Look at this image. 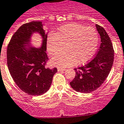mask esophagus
Wrapping results in <instances>:
<instances>
[{"label":"esophagus","mask_w":124,"mask_h":124,"mask_svg":"<svg viewBox=\"0 0 124 124\" xmlns=\"http://www.w3.org/2000/svg\"><path fill=\"white\" fill-rule=\"evenodd\" d=\"M65 69H63V68H61V67H59V68L57 69V70L59 71V72H62V71H64L65 70Z\"/></svg>","instance_id":"34e87169"}]
</instances>
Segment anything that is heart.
I'll list each match as a JSON object with an SVG mask.
<instances>
[{
    "label": "heart",
    "instance_id": "1",
    "mask_svg": "<svg viewBox=\"0 0 124 124\" xmlns=\"http://www.w3.org/2000/svg\"><path fill=\"white\" fill-rule=\"evenodd\" d=\"M99 35L96 30L80 23H68L61 27L55 34L47 37V49L51 55L55 56L52 63L59 67L80 65L93 58L97 49Z\"/></svg>",
    "mask_w": 124,
    "mask_h": 124
}]
</instances>
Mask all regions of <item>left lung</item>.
I'll return each mask as SVG.
<instances>
[{"mask_svg":"<svg viewBox=\"0 0 124 124\" xmlns=\"http://www.w3.org/2000/svg\"><path fill=\"white\" fill-rule=\"evenodd\" d=\"M101 35V44L95 56L87 64L75 68V78L70 82L77 92L90 93L97 90L104 83L111 70L114 62V50L106 31L96 24Z\"/></svg>","mask_w":124,"mask_h":124,"instance_id":"8db88e82","label":"left lung"}]
</instances>
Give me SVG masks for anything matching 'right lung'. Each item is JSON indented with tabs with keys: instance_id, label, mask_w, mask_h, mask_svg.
Wrapping results in <instances>:
<instances>
[{
	"instance_id": "right-lung-1",
	"label": "right lung",
	"mask_w": 124,
	"mask_h": 124,
	"mask_svg": "<svg viewBox=\"0 0 124 124\" xmlns=\"http://www.w3.org/2000/svg\"><path fill=\"white\" fill-rule=\"evenodd\" d=\"M35 31L43 36V46L40 49L31 47L27 50L25 44ZM47 40L42 22L32 21L21 25L7 46V62L10 75L19 89L31 95L46 93L57 72L55 67L50 69L46 67L49 61L46 52Z\"/></svg>"
}]
</instances>
